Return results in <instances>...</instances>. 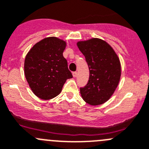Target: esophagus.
I'll use <instances>...</instances> for the list:
<instances>
[{"mask_svg": "<svg viewBox=\"0 0 149 149\" xmlns=\"http://www.w3.org/2000/svg\"><path fill=\"white\" fill-rule=\"evenodd\" d=\"M72 75H73L74 77H77V72H72Z\"/></svg>", "mask_w": 149, "mask_h": 149, "instance_id": "esophagus-1", "label": "esophagus"}]
</instances>
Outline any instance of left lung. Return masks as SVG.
I'll use <instances>...</instances> for the list:
<instances>
[{"label":"left lung","instance_id":"obj_1","mask_svg":"<svg viewBox=\"0 0 149 149\" xmlns=\"http://www.w3.org/2000/svg\"><path fill=\"white\" fill-rule=\"evenodd\" d=\"M88 65L89 80L80 94L91 105L104 104L112 97L119 83L121 67L119 58L108 43L92 38L77 43Z\"/></svg>","mask_w":149,"mask_h":149}]
</instances>
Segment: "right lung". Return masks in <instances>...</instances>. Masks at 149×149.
<instances>
[{"label":"right lung","mask_w":149,"mask_h":149,"mask_svg":"<svg viewBox=\"0 0 149 149\" xmlns=\"http://www.w3.org/2000/svg\"><path fill=\"white\" fill-rule=\"evenodd\" d=\"M66 46V42L57 37L45 38L35 44L25 56V78L33 93L42 100L56 97L66 80L72 78L63 56Z\"/></svg>","instance_id":"1"}]
</instances>
